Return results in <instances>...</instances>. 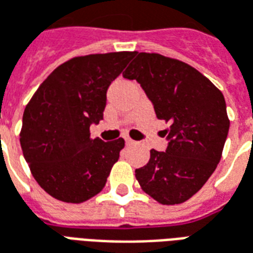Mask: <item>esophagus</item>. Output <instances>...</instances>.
<instances>
[{"label":"esophagus","mask_w":253,"mask_h":253,"mask_svg":"<svg viewBox=\"0 0 253 253\" xmlns=\"http://www.w3.org/2000/svg\"><path fill=\"white\" fill-rule=\"evenodd\" d=\"M125 144H126V146H132V144H135V141L132 140V139H129V137H125Z\"/></svg>","instance_id":"esophagus-1"}]
</instances>
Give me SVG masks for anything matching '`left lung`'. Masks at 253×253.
<instances>
[{"mask_svg": "<svg viewBox=\"0 0 253 253\" xmlns=\"http://www.w3.org/2000/svg\"><path fill=\"white\" fill-rule=\"evenodd\" d=\"M125 79L136 80L151 101L164 130L165 151H150L136 169L141 189L162 204L192 198L216 169L229 132L226 102L209 79L185 62L155 53H137Z\"/></svg>", "mask_w": 253, "mask_h": 253, "instance_id": "1", "label": "left lung"}]
</instances>
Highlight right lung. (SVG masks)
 <instances>
[{"mask_svg":"<svg viewBox=\"0 0 253 253\" xmlns=\"http://www.w3.org/2000/svg\"><path fill=\"white\" fill-rule=\"evenodd\" d=\"M135 51L89 54L66 61L27 105L20 144L37 182L53 198L82 203L105 187L124 139L89 137L103 120L106 92Z\"/></svg>","mask_w":253,"mask_h":253,"instance_id":"1","label":"right lung"}]
</instances>
